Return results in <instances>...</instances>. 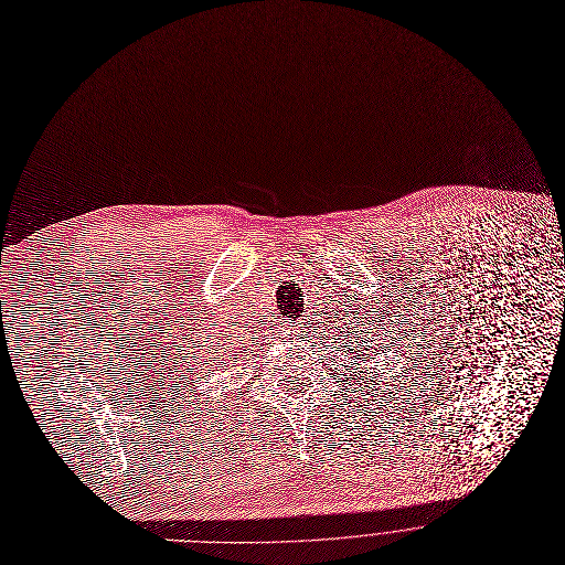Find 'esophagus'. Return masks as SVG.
<instances>
[{"instance_id": "1", "label": "esophagus", "mask_w": 565, "mask_h": 565, "mask_svg": "<svg viewBox=\"0 0 565 565\" xmlns=\"http://www.w3.org/2000/svg\"><path fill=\"white\" fill-rule=\"evenodd\" d=\"M290 333H292V331H290Z\"/></svg>"}]
</instances>
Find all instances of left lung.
<instances>
[{
	"instance_id": "1",
	"label": "left lung",
	"mask_w": 565,
	"mask_h": 565,
	"mask_svg": "<svg viewBox=\"0 0 565 565\" xmlns=\"http://www.w3.org/2000/svg\"><path fill=\"white\" fill-rule=\"evenodd\" d=\"M367 355H370V353H367Z\"/></svg>"
}]
</instances>
